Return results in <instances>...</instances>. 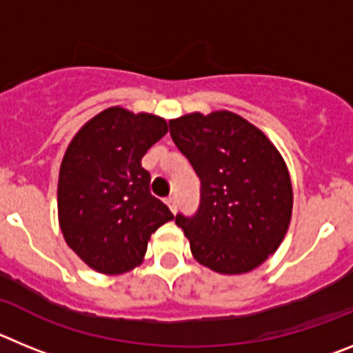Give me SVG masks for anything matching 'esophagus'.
Returning a JSON list of instances; mask_svg holds the SVG:
<instances>
[{
  "label": "esophagus",
  "instance_id": "34e87169",
  "mask_svg": "<svg viewBox=\"0 0 353 353\" xmlns=\"http://www.w3.org/2000/svg\"><path fill=\"white\" fill-rule=\"evenodd\" d=\"M168 207H170L171 212H176V208H179V201H176V198L174 196H170V198L166 199Z\"/></svg>",
  "mask_w": 353,
  "mask_h": 353
}]
</instances>
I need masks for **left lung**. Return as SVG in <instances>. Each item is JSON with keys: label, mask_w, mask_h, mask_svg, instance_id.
<instances>
[{"label": "left lung", "mask_w": 353, "mask_h": 353, "mask_svg": "<svg viewBox=\"0 0 353 353\" xmlns=\"http://www.w3.org/2000/svg\"><path fill=\"white\" fill-rule=\"evenodd\" d=\"M170 134L201 182L196 214L174 217L194 258L219 274L256 269L292 219V182L276 146L230 111L170 120Z\"/></svg>", "instance_id": "1"}]
</instances>
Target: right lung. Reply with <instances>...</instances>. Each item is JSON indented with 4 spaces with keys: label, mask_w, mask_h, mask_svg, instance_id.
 Returning a JSON list of instances; mask_svg holds the SVG:
<instances>
[{
    "label": "right lung",
    "mask_w": 353,
    "mask_h": 353,
    "mask_svg": "<svg viewBox=\"0 0 353 353\" xmlns=\"http://www.w3.org/2000/svg\"><path fill=\"white\" fill-rule=\"evenodd\" d=\"M168 132L164 118L109 108L68 145L60 168L58 214L67 244L92 269L123 274L141 263L150 235L173 219L150 192L141 159Z\"/></svg>",
    "instance_id": "add662e5"
}]
</instances>
